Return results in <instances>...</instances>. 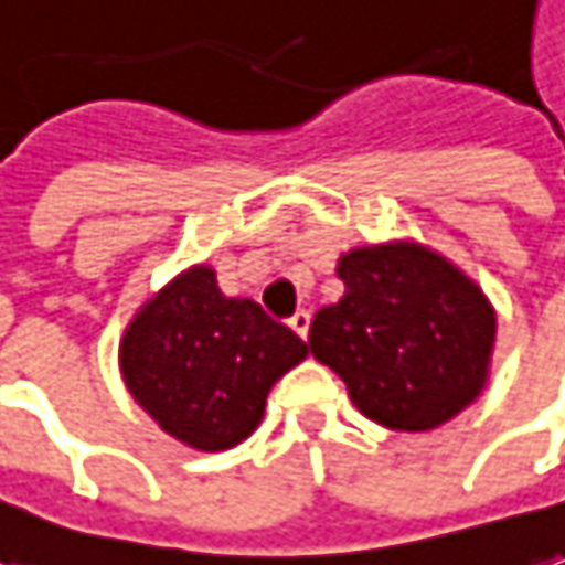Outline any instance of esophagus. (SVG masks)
<instances>
[{"label":"esophagus","mask_w":565,"mask_h":565,"mask_svg":"<svg viewBox=\"0 0 565 565\" xmlns=\"http://www.w3.org/2000/svg\"><path fill=\"white\" fill-rule=\"evenodd\" d=\"M309 324H312V315L306 312V309H299V312L290 318V328H294V331H297L302 340L309 337Z\"/></svg>","instance_id":"esophagus-1"}]
</instances>
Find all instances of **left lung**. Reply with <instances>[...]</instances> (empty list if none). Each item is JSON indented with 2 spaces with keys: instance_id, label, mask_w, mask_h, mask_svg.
I'll return each mask as SVG.
<instances>
[{
  "instance_id": "1",
  "label": "left lung",
  "mask_w": 565,
  "mask_h": 565,
  "mask_svg": "<svg viewBox=\"0 0 565 565\" xmlns=\"http://www.w3.org/2000/svg\"><path fill=\"white\" fill-rule=\"evenodd\" d=\"M337 275L347 294L315 312L309 349L343 377L364 417L424 433L473 402L494 312L467 275L417 244L352 250Z\"/></svg>"
}]
</instances>
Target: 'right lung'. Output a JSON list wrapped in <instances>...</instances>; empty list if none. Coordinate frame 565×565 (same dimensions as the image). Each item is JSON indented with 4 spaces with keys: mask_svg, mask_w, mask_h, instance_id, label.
I'll return each instance as SVG.
<instances>
[{
    "mask_svg": "<svg viewBox=\"0 0 565 565\" xmlns=\"http://www.w3.org/2000/svg\"><path fill=\"white\" fill-rule=\"evenodd\" d=\"M306 343L253 299H228L213 268H191L129 324L122 380L179 443L225 451L247 439L275 380L306 359Z\"/></svg>",
    "mask_w": 565,
    "mask_h": 565,
    "instance_id": "1",
    "label": "right lung"
}]
</instances>
